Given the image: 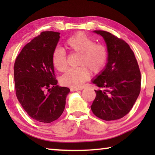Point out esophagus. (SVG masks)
<instances>
[{
  "label": "esophagus",
  "instance_id": "obj_1",
  "mask_svg": "<svg viewBox=\"0 0 155 155\" xmlns=\"http://www.w3.org/2000/svg\"><path fill=\"white\" fill-rule=\"evenodd\" d=\"M82 89H78V88H73V87H71V92H75V91H78V90H82Z\"/></svg>",
  "mask_w": 155,
  "mask_h": 155
}]
</instances>
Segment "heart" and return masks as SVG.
Returning a JSON list of instances; mask_svg holds the SVG:
<instances>
[{
  "label": "heart",
  "instance_id": "1",
  "mask_svg": "<svg viewBox=\"0 0 155 155\" xmlns=\"http://www.w3.org/2000/svg\"><path fill=\"white\" fill-rule=\"evenodd\" d=\"M71 53L80 54L78 68H70L61 78V84L73 88L81 87L90 78V70L94 74L104 68L108 61V50L102 44L95 43L94 40L82 31L70 37L65 42ZM51 63L59 72H64L68 68L67 55L61 48H56L51 55ZM88 69H87V68Z\"/></svg>",
  "mask_w": 155,
  "mask_h": 155
}]
</instances>
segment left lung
<instances>
[{
	"label": "left lung",
	"mask_w": 155,
	"mask_h": 155,
	"mask_svg": "<svg viewBox=\"0 0 155 155\" xmlns=\"http://www.w3.org/2000/svg\"><path fill=\"white\" fill-rule=\"evenodd\" d=\"M107 45L108 63L92 81L99 87L91 109L104 120L121 118L128 114L139 96L141 74L134 53L124 40L106 31L95 30Z\"/></svg>",
	"instance_id": "obj_1"
}]
</instances>
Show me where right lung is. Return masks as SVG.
Masks as SVG:
<instances>
[{"label":"right lung","instance_id":"add662e5","mask_svg":"<svg viewBox=\"0 0 155 155\" xmlns=\"http://www.w3.org/2000/svg\"><path fill=\"white\" fill-rule=\"evenodd\" d=\"M60 33L42 31L27 43L14 64L15 93L27 114L37 121L48 124L58 119L65 107L70 89L57 85L51 55Z\"/></svg>","mask_w":155,"mask_h":155}]
</instances>
